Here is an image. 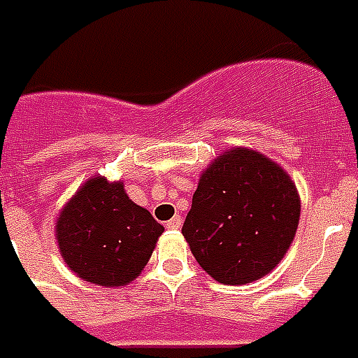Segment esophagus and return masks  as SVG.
Listing matches in <instances>:
<instances>
[{
    "instance_id": "esophagus-1",
    "label": "esophagus",
    "mask_w": 358,
    "mask_h": 358,
    "mask_svg": "<svg viewBox=\"0 0 358 358\" xmlns=\"http://www.w3.org/2000/svg\"><path fill=\"white\" fill-rule=\"evenodd\" d=\"M181 227H182V217H179V215H176L173 219L166 222V228H169V230H179Z\"/></svg>"
}]
</instances>
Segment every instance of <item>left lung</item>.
<instances>
[{
	"label": "left lung",
	"mask_w": 358,
	"mask_h": 358,
	"mask_svg": "<svg viewBox=\"0 0 358 358\" xmlns=\"http://www.w3.org/2000/svg\"><path fill=\"white\" fill-rule=\"evenodd\" d=\"M298 220L291 177L255 150L234 149L201 173L181 232L211 278L243 285L281 262Z\"/></svg>",
	"instance_id": "8db88e82"
}]
</instances>
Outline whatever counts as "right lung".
<instances>
[{
  "label": "right lung",
  "instance_id": "1",
  "mask_svg": "<svg viewBox=\"0 0 358 358\" xmlns=\"http://www.w3.org/2000/svg\"><path fill=\"white\" fill-rule=\"evenodd\" d=\"M164 227L126 196L122 182L94 177L56 222L66 264L88 283L122 287L149 262Z\"/></svg>",
  "mask_w": 358,
  "mask_h": 358
}]
</instances>
